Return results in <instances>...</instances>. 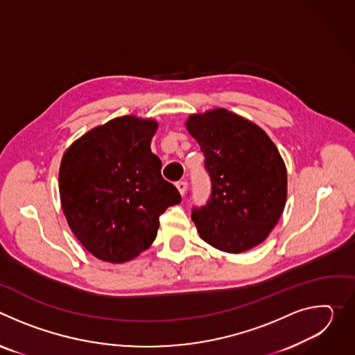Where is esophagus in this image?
Masks as SVG:
<instances>
[{
  "mask_svg": "<svg viewBox=\"0 0 355 355\" xmlns=\"http://www.w3.org/2000/svg\"><path fill=\"white\" fill-rule=\"evenodd\" d=\"M175 185H177V188H178V191H180V193L184 195L185 191H187V188H188V182H187L185 180H180Z\"/></svg>",
  "mask_w": 355,
  "mask_h": 355,
  "instance_id": "esophagus-1",
  "label": "esophagus"
}]
</instances>
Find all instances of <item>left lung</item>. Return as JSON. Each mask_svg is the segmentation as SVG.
<instances>
[{"label": "left lung", "mask_w": 355, "mask_h": 355, "mask_svg": "<svg viewBox=\"0 0 355 355\" xmlns=\"http://www.w3.org/2000/svg\"><path fill=\"white\" fill-rule=\"evenodd\" d=\"M205 156L212 193L192 209L202 240L237 252L263 243L286 202V167L268 135L227 110L191 115L185 122Z\"/></svg>", "instance_id": "obj_1"}]
</instances>
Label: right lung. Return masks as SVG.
<instances>
[{"label":"right lung","mask_w":355,"mask_h":355,"mask_svg":"<svg viewBox=\"0 0 355 355\" xmlns=\"http://www.w3.org/2000/svg\"><path fill=\"white\" fill-rule=\"evenodd\" d=\"M159 125L135 115L115 118L77 139L63 155L60 200L67 223L96 259L126 263L155 241L159 218L181 202L162 177L150 141Z\"/></svg>","instance_id":"obj_1"}]
</instances>
